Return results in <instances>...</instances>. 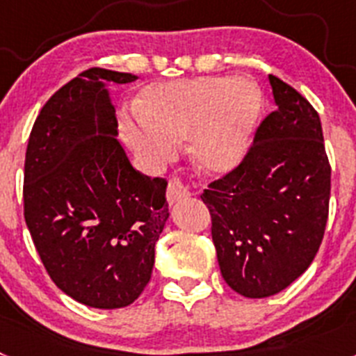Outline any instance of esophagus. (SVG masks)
<instances>
[{
    "label": "esophagus",
    "mask_w": 356,
    "mask_h": 356,
    "mask_svg": "<svg viewBox=\"0 0 356 356\" xmlns=\"http://www.w3.org/2000/svg\"><path fill=\"white\" fill-rule=\"evenodd\" d=\"M165 196H168L169 205H175L176 201L185 200V197L191 196V191H188V187L180 180V178H171V180H169L168 194H165Z\"/></svg>",
    "instance_id": "esophagus-1"
}]
</instances>
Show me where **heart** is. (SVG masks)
I'll return each instance as SVG.
<instances>
[{
  "instance_id": "obj_1",
  "label": "heart",
  "mask_w": 356,
  "mask_h": 356,
  "mask_svg": "<svg viewBox=\"0 0 356 356\" xmlns=\"http://www.w3.org/2000/svg\"><path fill=\"white\" fill-rule=\"evenodd\" d=\"M139 115L122 122V137L147 165L175 159L180 140L197 168L222 175L250 149L260 115V92L232 76H200L149 85L137 103Z\"/></svg>"
}]
</instances>
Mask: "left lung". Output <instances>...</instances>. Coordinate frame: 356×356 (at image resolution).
Listing matches in <instances>:
<instances>
[{
  "label": "left lung",
  "mask_w": 356,
  "mask_h": 356,
  "mask_svg": "<svg viewBox=\"0 0 356 356\" xmlns=\"http://www.w3.org/2000/svg\"><path fill=\"white\" fill-rule=\"evenodd\" d=\"M276 110L257 128L237 168L203 191L226 284L246 298L287 289L319 250L330 203V168L319 114L269 74Z\"/></svg>",
  "instance_id": "left-lung-1"
}]
</instances>
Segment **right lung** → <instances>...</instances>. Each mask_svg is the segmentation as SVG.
I'll return each mask as SVG.
<instances>
[{
	"label": "right lung",
	"instance_id": "right-lung-1",
	"mask_svg": "<svg viewBox=\"0 0 356 356\" xmlns=\"http://www.w3.org/2000/svg\"><path fill=\"white\" fill-rule=\"evenodd\" d=\"M130 72L92 67L42 106L24 160V221L55 285L78 303L122 308L151 278L169 217L163 178L143 175L119 144L108 83Z\"/></svg>",
	"mask_w": 356,
	"mask_h": 356
}]
</instances>
